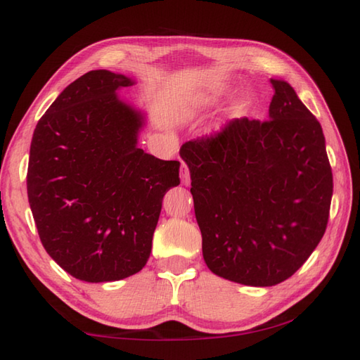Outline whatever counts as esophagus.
<instances>
[{
	"label": "esophagus",
	"mask_w": 360,
	"mask_h": 360,
	"mask_svg": "<svg viewBox=\"0 0 360 360\" xmlns=\"http://www.w3.org/2000/svg\"><path fill=\"white\" fill-rule=\"evenodd\" d=\"M181 181L184 186L190 184V173H188V167L186 162L181 164Z\"/></svg>",
	"instance_id": "obj_1"
}]
</instances>
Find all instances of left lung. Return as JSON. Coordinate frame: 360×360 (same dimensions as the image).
I'll use <instances>...</instances> for the list:
<instances>
[{"label": "left lung", "instance_id": "obj_1", "mask_svg": "<svg viewBox=\"0 0 360 360\" xmlns=\"http://www.w3.org/2000/svg\"><path fill=\"white\" fill-rule=\"evenodd\" d=\"M269 120L233 119L181 147L209 269L246 286H274L307 262L326 231L333 172L319 120L285 80Z\"/></svg>", "mask_w": 360, "mask_h": 360}]
</instances>
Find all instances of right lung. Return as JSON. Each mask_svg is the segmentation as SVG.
Listing matches in <instances>:
<instances>
[{
    "label": "right lung",
    "mask_w": 360,
    "mask_h": 360,
    "mask_svg": "<svg viewBox=\"0 0 360 360\" xmlns=\"http://www.w3.org/2000/svg\"><path fill=\"white\" fill-rule=\"evenodd\" d=\"M124 74L89 71L56 98L30 143L27 198L46 252L88 283L127 278L147 264L164 195L179 160L137 147L145 114L117 96Z\"/></svg>",
    "instance_id": "obj_1"
}]
</instances>
